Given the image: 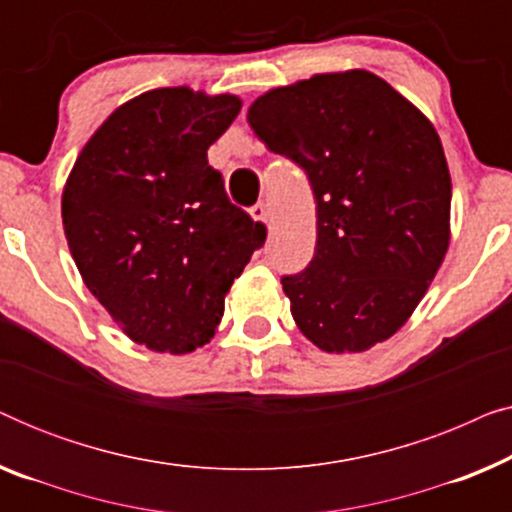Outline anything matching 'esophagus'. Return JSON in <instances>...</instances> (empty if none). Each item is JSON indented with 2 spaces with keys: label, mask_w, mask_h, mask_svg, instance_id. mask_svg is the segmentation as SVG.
<instances>
[{
  "label": "esophagus",
  "mask_w": 512,
  "mask_h": 512,
  "mask_svg": "<svg viewBox=\"0 0 512 512\" xmlns=\"http://www.w3.org/2000/svg\"><path fill=\"white\" fill-rule=\"evenodd\" d=\"M251 216H254V221L268 223V219H270V214H268V205H265V202H258V205L251 207Z\"/></svg>",
  "instance_id": "34e87169"
}]
</instances>
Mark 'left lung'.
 <instances>
[{"label":"left lung","instance_id":"left-lung-1","mask_svg":"<svg viewBox=\"0 0 512 512\" xmlns=\"http://www.w3.org/2000/svg\"><path fill=\"white\" fill-rule=\"evenodd\" d=\"M247 121L303 167L317 202L312 261L282 277L298 328L335 354L391 338L450 244L452 181L436 128L366 69L270 90Z\"/></svg>","mask_w":512,"mask_h":512}]
</instances>
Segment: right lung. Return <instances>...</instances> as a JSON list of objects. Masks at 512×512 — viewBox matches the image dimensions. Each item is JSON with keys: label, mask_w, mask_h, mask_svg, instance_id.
I'll use <instances>...</instances> for the list:
<instances>
[{"label": "right lung", "mask_w": 512, "mask_h": 512, "mask_svg": "<svg viewBox=\"0 0 512 512\" xmlns=\"http://www.w3.org/2000/svg\"><path fill=\"white\" fill-rule=\"evenodd\" d=\"M235 95L158 88L118 107L76 158L62 226L76 268L130 340L186 354L212 338L223 300L268 230L228 200L207 149Z\"/></svg>", "instance_id": "1"}]
</instances>
